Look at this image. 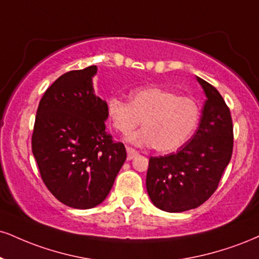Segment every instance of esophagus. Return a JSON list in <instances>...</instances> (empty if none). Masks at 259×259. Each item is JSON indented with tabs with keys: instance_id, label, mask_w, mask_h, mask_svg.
<instances>
[{
	"instance_id": "obj_1",
	"label": "esophagus",
	"mask_w": 259,
	"mask_h": 259,
	"mask_svg": "<svg viewBox=\"0 0 259 259\" xmlns=\"http://www.w3.org/2000/svg\"><path fill=\"white\" fill-rule=\"evenodd\" d=\"M126 153H127V160H132L139 154V152L132 147H126Z\"/></svg>"
}]
</instances>
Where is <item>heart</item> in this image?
Masks as SVG:
<instances>
[{"label":"heart","instance_id":"1","mask_svg":"<svg viewBox=\"0 0 259 259\" xmlns=\"http://www.w3.org/2000/svg\"><path fill=\"white\" fill-rule=\"evenodd\" d=\"M132 102L110 98L107 114L116 130L129 134L143 124L141 130L132 134L129 141L138 146H154L161 153L180 148L198 125L199 107L187 96L159 87H148L132 93Z\"/></svg>","mask_w":259,"mask_h":259}]
</instances>
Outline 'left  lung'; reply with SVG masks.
Here are the masks:
<instances>
[{
	"label": "left lung",
	"mask_w": 259,
	"mask_h": 259,
	"mask_svg": "<svg viewBox=\"0 0 259 259\" xmlns=\"http://www.w3.org/2000/svg\"><path fill=\"white\" fill-rule=\"evenodd\" d=\"M206 95L194 135L175 153L151 157L146 187L154 206L183 212L204 204L219 187L233 153V121L222 95L197 77Z\"/></svg>",
	"instance_id": "left-lung-1"
}]
</instances>
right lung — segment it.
<instances>
[{"instance_id":"1","label":"right lung","mask_w":259,"mask_h":259,"mask_svg":"<svg viewBox=\"0 0 259 259\" xmlns=\"http://www.w3.org/2000/svg\"><path fill=\"white\" fill-rule=\"evenodd\" d=\"M98 67L66 72L46 90L37 108L32 153L49 192L73 208L95 207L110 193L126 159L106 133L107 104L95 95Z\"/></svg>"}]
</instances>
